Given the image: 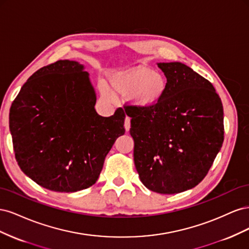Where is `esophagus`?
<instances>
[{
    "instance_id": "obj_1",
    "label": "esophagus",
    "mask_w": 249,
    "mask_h": 249,
    "mask_svg": "<svg viewBox=\"0 0 249 249\" xmlns=\"http://www.w3.org/2000/svg\"><path fill=\"white\" fill-rule=\"evenodd\" d=\"M130 127H131V119H130V117H125L124 118V129H125V131L127 132L130 130Z\"/></svg>"
}]
</instances>
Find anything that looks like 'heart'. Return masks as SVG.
<instances>
[{
    "label": "heart",
    "mask_w": 249,
    "mask_h": 249,
    "mask_svg": "<svg viewBox=\"0 0 249 249\" xmlns=\"http://www.w3.org/2000/svg\"><path fill=\"white\" fill-rule=\"evenodd\" d=\"M168 92V81L163 73L154 71L147 66L131 67L116 71L108 79L104 95L112 99H126L134 106L152 109L157 107Z\"/></svg>",
    "instance_id": "b5f03b06"
}]
</instances>
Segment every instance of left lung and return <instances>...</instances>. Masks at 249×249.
I'll use <instances>...</instances> for the list:
<instances>
[{"label":"left lung","mask_w":249,"mask_h":249,"mask_svg":"<svg viewBox=\"0 0 249 249\" xmlns=\"http://www.w3.org/2000/svg\"><path fill=\"white\" fill-rule=\"evenodd\" d=\"M168 81L152 109L126 106L134 162L147 189L175 194L207 176L223 143V107L211 83L180 62L158 63Z\"/></svg>","instance_id":"obj_1"}]
</instances>
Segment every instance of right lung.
<instances>
[{
	"label": "right lung",
	"instance_id": "1",
	"mask_svg": "<svg viewBox=\"0 0 249 249\" xmlns=\"http://www.w3.org/2000/svg\"><path fill=\"white\" fill-rule=\"evenodd\" d=\"M84 69L71 60L42 67L22 85L10 108L18 166L52 191L76 192L95 184L105 158L124 134L122 108L110 117L96 113V94Z\"/></svg>",
	"mask_w": 249,
	"mask_h": 249
}]
</instances>
